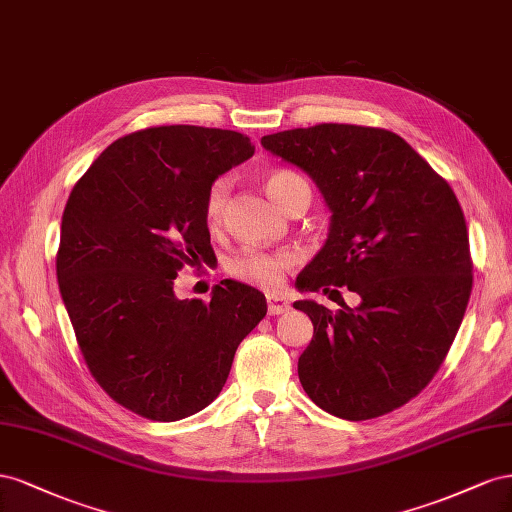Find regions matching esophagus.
Masks as SVG:
<instances>
[{"mask_svg": "<svg viewBox=\"0 0 512 512\" xmlns=\"http://www.w3.org/2000/svg\"><path fill=\"white\" fill-rule=\"evenodd\" d=\"M289 311V302L283 296L268 294V313L270 315H283Z\"/></svg>", "mask_w": 512, "mask_h": 512, "instance_id": "1", "label": "esophagus"}]
</instances>
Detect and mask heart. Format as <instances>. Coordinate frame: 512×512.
Here are the masks:
<instances>
[{
  "mask_svg": "<svg viewBox=\"0 0 512 512\" xmlns=\"http://www.w3.org/2000/svg\"><path fill=\"white\" fill-rule=\"evenodd\" d=\"M306 184L298 173L289 169H274L266 173L264 186L266 193L272 201L281 203L287 199V195L294 191L296 186ZM229 195V182L225 178H218L210 184L208 195H206V221L210 227H216L221 223L225 214V203ZM289 255L287 253H270V251H257V248H244L238 255H233L227 264L229 274L233 279L259 285V287H274L281 283L285 268L289 266Z\"/></svg>",
  "mask_w": 512,
  "mask_h": 512,
  "instance_id": "heart-1",
  "label": "heart"
}]
</instances>
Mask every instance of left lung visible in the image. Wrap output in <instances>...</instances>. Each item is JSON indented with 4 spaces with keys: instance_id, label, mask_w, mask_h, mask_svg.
Masks as SVG:
<instances>
[{
    "instance_id": "1",
    "label": "left lung",
    "mask_w": 512,
    "mask_h": 512,
    "mask_svg": "<svg viewBox=\"0 0 512 512\" xmlns=\"http://www.w3.org/2000/svg\"><path fill=\"white\" fill-rule=\"evenodd\" d=\"M261 145L309 173L332 212L328 240L298 274V289L360 296L337 313L294 302L313 321L298 360L304 392L345 420L397 410L442 367L472 294L455 193L384 128L317 124L266 135Z\"/></svg>"
}]
</instances>
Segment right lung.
Segmentation results:
<instances>
[{"mask_svg": "<svg viewBox=\"0 0 512 512\" xmlns=\"http://www.w3.org/2000/svg\"><path fill=\"white\" fill-rule=\"evenodd\" d=\"M255 154L236 130L156 126L113 141L72 188L62 216L57 283L100 388L143 418L173 422L223 390L266 296L221 281L210 302L178 300L184 266L214 255L210 184Z\"/></svg>", "mask_w": 512, "mask_h": 512, "instance_id": "add662e5", "label": "right lung"}]
</instances>
